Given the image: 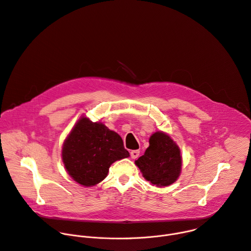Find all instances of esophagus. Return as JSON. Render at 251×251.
<instances>
[{
    "label": "esophagus",
    "mask_w": 251,
    "mask_h": 251,
    "mask_svg": "<svg viewBox=\"0 0 251 251\" xmlns=\"http://www.w3.org/2000/svg\"><path fill=\"white\" fill-rule=\"evenodd\" d=\"M139 154H140L139 150H133V151L130 152V155H131L132 159H137L139 157Z\"/></svg>",
    "instance_id": "obj_1"
}]
</instances>
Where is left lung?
Segmentation results:
<instances>
[{
	"mask_svg": "<svg viewBox=\"0 0 251 251\" xmlns=\"http://www.w3.org/2000/svg\"><path fill=\"white\" fill-rule=\"evenodd\" d=\"M149 144L144 155L135 161L136 166L152 185L167 187L174 184L182 169L180 148L162 131L155 132L150 137Z\"/></svg>",
	"mask_w": 251,
	"mask_h": 251,
	"instance_id": "1",
	"label": "left lung"
}]
</instances>
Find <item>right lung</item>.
Listing matches in <instances>:
<instances>
[{"label":"right lung","mask_w":251,"mask_h":251,"mask_svg":"<svg viewBox=\"0 0 251 251\" xmlns=\"http://www.w3.org/2000/svg\"><path fill=\"white\" fill-rule=\"evenodd\" d=\"M129 156L116 132L86 117L77 121L62 145V162L68 175L84 187L103 181L115 161Z\"/></svg>","instance_id":"obj_1"}]
</instances>
